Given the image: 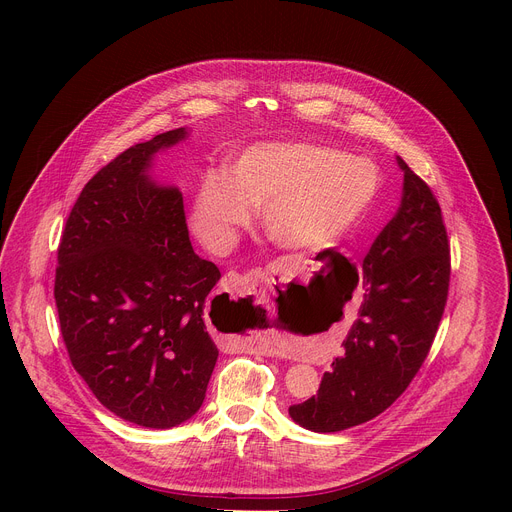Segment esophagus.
<instances>
[{
  "label": "esophagus",
  "mask_w": 512,
  "mask_h": 512,
  "mask_svg": "<svg viewBox=\"0 0 512 512\" xmlns=\"http://www.w3.org/2000/svg\"><path fill=\"white\" fill-rule=\"evenodd\" d=\"M259 281V275H225L223 279V285H231L235 289H241V291H247V289H253ZM243 350L251 352V354H263V356H285V350L269 340V338H263V336H251L249 340L243 342Z\"/></svg>",
  "instance_id": "34e87169"
}]
</instances>
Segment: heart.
<instances>
[{
	"mask_svg": "<svg viewBox=\"0 0 512 512\" xmlns=\"http://www.w3.org/2000/svg\"><path fill=\"white\" fill-rule=\"evenodd\" d=\"M379 192L377 168L312 143L251 145L227 178L206 176L192 204V227L214 251L227 249L263 206L269 235L283 247H322L348 233Z\"/></svg>",
	"mask_w": 512,
	"mask_h": 512,
	"instance_id": "b5f03b06",
	"label": "heart"
}]
</instances>
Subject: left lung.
<instances>
[{
    "label": "left lung",
    "instance_id": "obj_1",
    "mask_svg": "<svg viewBox=\"0 0 512 512\" xmlns=\"http://www.w3.org/2000/svg\"><path fill=\"white\" fill-rule=\"evenodd\" d=\"M403 198L362 261L364 300L320 389L289 415L342 431L391 407L429 354L450 289V241L431 188L401 160Z\"/></svg>",
    "mask_w": 512,
    "mask_h": 512
}]
</instances>
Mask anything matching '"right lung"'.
Masks as SVG:
<instances>
[{
    "label": "right lung",
    "mask_w": 512,
    "mask_h": 512,
    "mask_svg": "<svg viewBox=\"0 0 512 512\" xmlns=\"http://www.w3.org/2000/svg\"><path fill=\"white\" fill-rule=\"evenodd\" d=\"M172 129L103 166L72 206L54 300L72 367L117 417L168 429L202 405L218 348L204 304L221 271L190 243L182 192L150 180Z\"/></svg>",
    "instance_id": "obj_1"
}]
</instances>
